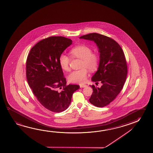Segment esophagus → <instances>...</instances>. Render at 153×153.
<instances>
[{
    "label": "esophagus",
    "instance_id": "34e87169",
    "mask_svg": "<svg viewBox=\"0 0 153 153\" xmlns=\"http://www.w3.org/2000/svg\"><path fill=\"white\" fill-rule=\"evenodd\" d=\"M80 86V88H85V87H86L87 86V85H84V84H81V85H79Z\"/></svg>",
    "mask_w": 153,
    "mask_h": 153
}]
</instances>
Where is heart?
Returning <instances> with one entry per match:
<instances>
[{
  "label": "heart",
  "instance_id": "obj_1",
  "mask_svg": "<svg viewBox=\"0 0 153 153\" xmlns=\"http://www.w3.org/2000/svg\"><path fill=\"white\" fill-rule=\"evenodd\" d=\"M92 49L88 46L85 45H77L70 51V54L73 58L82 59L79 70L74 71L70 73L68 79L71 83L83 84L85 83L88 77V71L95 70L99 65V56L97 53L92 52ZM70 59L64 54H61L59 57V64L61 68L65 71L70 69Z\"/></svg>",
  "mask_w": 153,
  "mask_h": 153
}]
</instances>
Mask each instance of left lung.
Masks as SVG:
<instances>
[{
  "label": "left lung",
  "instance_id": "8db88e82",
  "mask_svg": "<svg viewBox=\"0 0 153 153\" xmlns=\"http://www.w3.org/2000/svg\"><path fill=\"white\" fill-rule=\"evenodd\" d=\"M79 38L92 40L99 48V65L91 80L102 85L100 88L90 85L93 91L89 101L96 107H105L115 99L125 83L128 67L124 53L120 45L107 36L91 33Z\"/></svg>",
  "mask_w": 153,
  "mask_h": 153
}]
</instances>
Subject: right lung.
I'll return each mask as SVG.
<instances>
[{
  "label": "right lung",
  "mask_w": 153,
  "mask_h": 153,
  "mask_svg": "<svg viewBox=\"0 0 153 153\" xmlns=\"http://www.w3.org/2000/svg\"><path fill=\"white\" fill-rule=\"evenodd\" d=\"M72 40L52 36L40 40L31 48L26 62V76L33 94L48 110L60 113L68 108L78 85H67L59 57Z\"/></svg>",
  "instance_id": "add662e5"
}]
</instances>
